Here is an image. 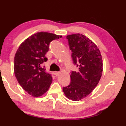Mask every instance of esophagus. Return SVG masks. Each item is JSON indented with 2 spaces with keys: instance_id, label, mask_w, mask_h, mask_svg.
Returning <instances> with one entry per match:
<instances>
[{
  "instance_id": "1",
  "label": "esophagus",
  "mask_w": 126,
  "mask_h": 126,
  "mask_svg": "<svg viewBox=\"0 0 126 126\" xmlns=\"http://www.w3.org/2000/svg\"><path fill=\"white\" fill-rule=\"evenodd\" d=\"M54 74L56 76H58L60 74V72H58V71H55L54 72Z\"/></svg>"
}]
</instances>
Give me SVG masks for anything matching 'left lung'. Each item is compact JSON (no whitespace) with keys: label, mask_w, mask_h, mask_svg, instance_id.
Masks as SVG:
<instances>
[{"label":"left lung","mask_w":126,"mask_h":126,"mask_svg":"<svg viewBox=\"0 0 126 126\" xmlns=\"http://www.w3.org/2000/svg\"><path fill=\"white\" fill-rule=\"evenodd\" d=\"M74 64L79 70L71 72V82L63 91L65 96L73 101L86 97L98 84L103 71V61L96 45L81 33L67 35Z\"/></svg>","instance_id":"obj_1"}]
</instances>
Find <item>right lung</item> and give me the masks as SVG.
<instances>
[{
	"mask_svg": "<svg viewBox=\"0 0 126 126\" xmlns=\"http://www.w3.org/2000/svg\"><path fill=\"white\" fill-rule=\"evenodd\" d=\"M62 36L39 32L26 39L17 49L14 58V73L19 84L32 96H42L50 87L52 78L42 64L47 61L45 55L50 42Z\"/></svg>",
	"mask_w": 126,
	"mask_h": 126,
	"instance_id": "right-lung-1",
	"label": "right lung"
}]
</instances>
